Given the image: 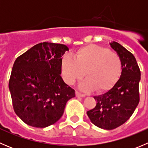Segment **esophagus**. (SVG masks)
Wrapping results in <instances>:
<instances>
[{
	"label": "esophagus",
	"mask_w": 148,
	"mask_h": 148,
	"mask_svg": "<svg viewBox=\"0 0 148 148\" xmlns=\"http://www.w3.org/2000/svg\"><path fill=\"white\" fill-rule=\"evenodd\" d=\"M76 96L77 97H85V95H83V94H81L79 93V92H76Z\"/></svg>",
	"instance_id": "esophagus-1"
}]
</instances>
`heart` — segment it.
I'll return each mask as SVG.
<instances>
[{
    "label": "heart",
    "instance_id": "heart-1",
    "mask_svg": "<svg viewBox=\"0 0 148 148\" xmlns=\"http://www.w3.org/2000/svg\"><path fill=\"white\" fill-rule=\"evenodd\" d=\"M121 71V59L117 53L94 44L80 48L74 58L66 55L61 61L62 76L68 84H74L85 73L86 78L79 85L84 92L109 90L118 81Z\"/></svg>",
    "mask_w": 148,
    "mask_h": 148
}]
</instances>
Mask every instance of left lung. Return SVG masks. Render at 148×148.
Here are the masks:
<instances>
[{"mask_svg":"<svg viewBox=\"0 0 148 148\" xmlns=\"http://www.w3.org/2000/svg\"><path fill=\"white\" fill-rule=\"evenodd\" d=\"M110 46L120 56L122 72L118 81L103 95L95 96L97 105L87 111L91 122L104 130H113L125 123L138 107L140 71L132 53L115 41Z\"/></svg>","mask_w":148,"mask_h":148,"instance_id":"left-lung-1","label":"left lung"}]
</instances>
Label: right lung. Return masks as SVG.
<instances>
[{
    "label": "right lung",
    "mask_w": 148,
    "mask_h": 148,
    "mask_svg": "<svg viewBox=\"0 0 148 148\" xmlns=\"http://www.w3.org/2000/svg\"><path fill=\"white\" fill-rule=\"evenodd\" d=\"M68 50L64 44L40 43L15 61L8 86L15 112L28 125L44 128L54 124L75 97L60 76L62 56Z\"/></svg>",
    "instance_id": "obj_1"
}]
</instances>
